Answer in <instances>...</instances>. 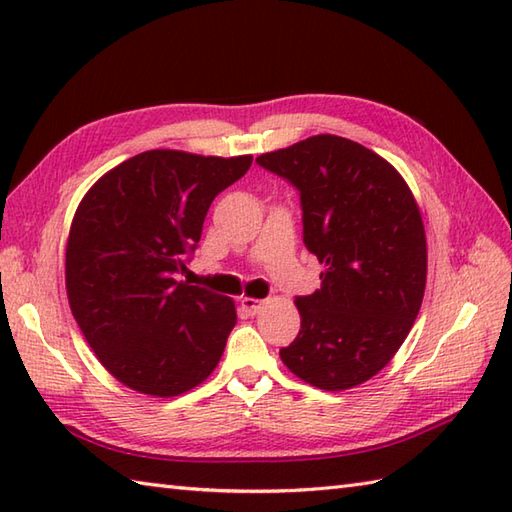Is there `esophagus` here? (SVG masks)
I'll return each mask as SVG.
<instances>
[{
    "label": "esophagus",
    "mask_w": 512,
    "mask_h": 512,
    "mask_svg": "<svg viewBox=\"0 0 512 512\" xmlns=\"http://www.w3.org/2000/svg\"><path fill=\"white\" fill-rule=\"evenodd\" d=\"M239 306H242V310L248 314V317H255V314H259V310L264 308V301L253 299V297H244L242 301H239Z\"/></svg>",
    "instance_id": "34e87169"
}]
</instances>
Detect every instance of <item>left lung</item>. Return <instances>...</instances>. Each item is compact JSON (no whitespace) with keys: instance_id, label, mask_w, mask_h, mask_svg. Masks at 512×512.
<instances>
[{"instance_id":"left-lung-1","label":"left lung","mask_w":512,"mask_h":512,"mask_svg":"<svg viewBox=\"0 0 512 512\" xmlns=\"http://www.w3.org/2000/svg\"><path fill=\"white\" fill-rule=\"evenodd\" d=\"M257 165L299 191L303 244L325 266L321 288L297 297L301 330L281 361L325 391L361 385L418 317L427 281L418 204L387 160L341 136L306 138Z\"/></svg>"}]
</instances>
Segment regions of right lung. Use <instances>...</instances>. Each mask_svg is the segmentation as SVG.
Returning a JSON list of instances; mask_svg holds the SVG:
<instances>
[{"label": "right lung", "mask_w": 512, "mask_h": 512, "mask_svg": "<svg viewBox=\"0 0 512 512\" xmlns=\"http://www.w3.org/2000/svg\"><path fill=\"white\" fill-rule=\"evenodd\" d=\"M253 156L151 149L107 171L74 213L65 288L103 367L140 394L178 396L220 363L235 303L178 281L217 193Z\"/></svg>", "instance_id": "right-lung-1"}]
</instances>
